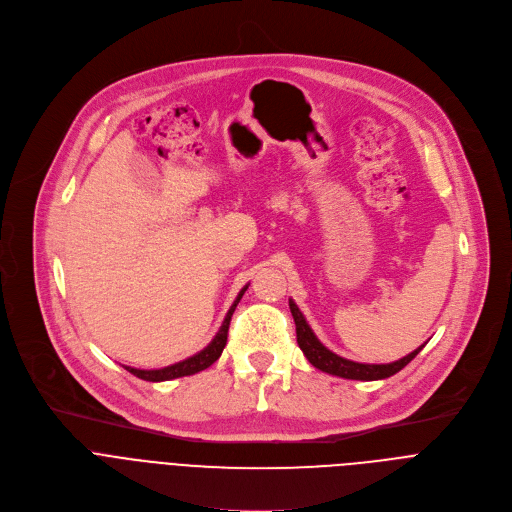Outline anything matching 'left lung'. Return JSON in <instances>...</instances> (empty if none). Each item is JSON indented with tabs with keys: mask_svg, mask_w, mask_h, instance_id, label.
<instances>
[{
	"mask_svg": "<svg viewBox=\"0 0 512 512\" xmlns=\"http://www.w3.org/2000/svg\"><path fill=\"white\" fill-rule=\"evenodd\" d=\"M289 310L291 316H294L296 322V334H298V344L302 348V352L306 354V358L314 364L316 369H320L322 373L328 375H336L342 379H354V381H379V379H387L395 373H399L403 367L419 354V348H415L411 354L389 362V364H362V362H354V360H346L338 354H334L332 350H328L312 332V328L308 326L304 314L300 312V308L296 306L294 300H289Z\"/></svg>",
	"mask_w": 512,
	"mask_h": 512,
	"instance_id": "8db88e82",
	"label": "left lung"
}]
</instances>
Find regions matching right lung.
<instances>
[{
  "mask_svg": "<svg viewBox=\"0 0 512 512\" xmlns=\"http://www.w3.org/2000/svg\"><path fill=\"white\" fill-rule=\"evenodd\" d=\"M247 287H249V285H245V287L239 291L237 300L233 302L231 310H229V312H227V316H225V322H223L221 330L216 332V336L212 338V342H210L204 350L196 352L194 356H190V358H186V360H180V362H176V364H170V367H164V369H152V371H145V369L125 367V371H129V373H131V375H135L137 379L150 381V383H160V381H172V379H178V377H188V375H194V373H200V371L208 369L210 364H212L214 360H218V356L223 354V348H225V344H227V336H229V324H231L233 312H235L237 304L241 302V298H243V294L247 291Z\"/></svg>",
  "mask_w": 512,
  "mask_h": 512,
  "instance_id": "obj_1",
  "label": "right lung"
}]
</instances>
